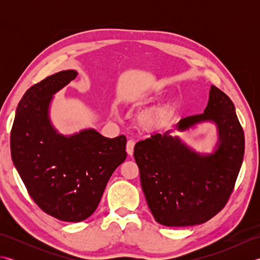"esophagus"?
Returning a JSON list of instances; mask_svg holds the SVG:
<instances>
[{
  "instance_id": "34e87169",
  "label": "esophagus",
  "mask_w": 260,
  "mask_h": 260,
  "mask_svg": "<svg viewBox=\"0 0 260 260\" xmlns=\"http://www.w3.org/2000/svg\"><path fill=\"white\" fill-rule=\"evenodd\" d=\"M134 146H135V142L133 140H128L127 141V144H126V152L128 154L129 156L133 155L134 153Z\"/></svg>"
}]
</instances>
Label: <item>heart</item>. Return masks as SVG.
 Returning <instances> with one entry per match:
<instances>
[{
  "label": "heart",
  "instance_id": "obj_1",
  "mask_svg": "<svg viewBox=\"0 0 260 260\" xmlns=\"http://www.w3.org/2000/svg\"><path fill=\"white\" fill-rule=\"evenodd\" d=\"M163 92V88H155L154 89L155 95H162ZM175 109L172 106H162L155 108L143 115L140 119V124L146 131H158L167 125L168 121L172 118Z\"/></svg>",
  "mask_w": 260,
  "mask_h": 260
}]
</instances>
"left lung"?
Returning a JSON list of instances; mask_svg holds the SVG:
<instances>
[{
    "label": "left lung",
    "mask_w": 260,
    "mask_h": 260,
    "mask_svg": "<svg viewBox=\"0 0 260 260\" xmlns=\"http://www.w3.org/2000/svg\"><path fill=\"white\" fill-rule=\"evenodd\" d=\"M213 124L217 142L210 153L198 152L173 129L154 134L134 147L141 184L153 217L167 227L208 221L234 190L245 153L244 131L231 99L211 86L203 114L182 118L181 133Z\"/></svg>",
    "instance_id": "1"
}]
</instances>
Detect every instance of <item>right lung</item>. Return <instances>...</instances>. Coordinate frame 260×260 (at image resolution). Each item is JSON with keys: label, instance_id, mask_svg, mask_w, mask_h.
<instances>
[{"label": "right lung", "instance_id": "right-lung-1", "mask_svg": "<svg viewBox=\"0 0 260 260\" xmlns=\"http://www.w3.org/2000/svg\"><path fill=\"white\" fill-rule=\"evenodd\" d=\"M77 77L62 70L32 86L16 107L11 155L27 192L43 211L67 222L95 212L114 171L125 161L126 137L95 128L63 135L53 126L54 95Z\"/></svg>", "mask_w": 260, "mask_h": 260}]
</instances>
